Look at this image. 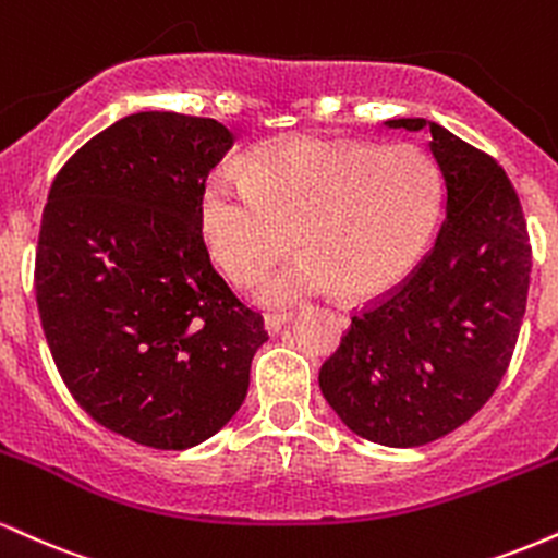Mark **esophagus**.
Segmentation results:
<instances>
[{
  "mask_svg": "<svg viewBox=\"0 0 558 558\" xmlns=\"http://www.w3.org/2000/svg\"><path fill=\"white\" fill-rule=\"evenodd\" d=\"M288 323H291V315H265V328L270 336H278Z\"/></svg>",
  "mask_w": 558,
  "mask_h": 558,
  "instance_id": "1",
  "label": "esophagus"
}]
</instances>
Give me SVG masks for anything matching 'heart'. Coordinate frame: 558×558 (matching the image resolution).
Instances as JSON below:
<instances>
[{"label": "heart", "instance_id": "b5f03b06", "mask_svg": "<svg viewBox=\"0 0 558 558\" xmlns=\"http://www.w3.org/2000/svg\"><path fill=\"white\" fill-rule=\"evenodd\" d=\"M440 170L420 146L299 138L226 168L202 198L217 265L252 286L291 246L301 248L259 286L275 310L345 291L373 296L407 275L440 215Z\"/></svg>", "mask_w": 558, "mask_h": 558}]
</instances>
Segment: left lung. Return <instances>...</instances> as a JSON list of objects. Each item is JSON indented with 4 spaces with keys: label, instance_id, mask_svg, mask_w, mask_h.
<instances>
[{
    "label": "left lung",
    "instance_id": "1",
    "mask_svg": "<svg viewBox=\"0 0 558 558\" xmlns=\"http://www.w3.org/2000/svg\"><path fill=\"white\" fill-rule=\"evenodd\" d=\"M386 128L430 133L446 220L409 278L354 312L319 388L351 433L412 448L457 430L498 388L522 328L533 248L496 159L425 118Z\"/></svg>",
    "mask_w": 558,
    "mask_h": 558
}]
</instances>
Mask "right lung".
I'll use <instances>...</instances> for the list:
<instances>
[{
  "label": "right lung",
  "mask_w": 558,
  "mask_h": 558,
  "mask_svg": "<svg viewBox=\"0 0 558 558\" xmlns=\"http://www.w3.org/2000/svg\"><path fill=\"white\" fill-rule=\"evenodd\" d=\"M233 133L209 118L136 112L57 172L36 248V304L57 369L88 417L181 451L241 409L265 319L213 267L209 170Z\"/></svg>",
  "instance_id": "1"
}]
</instances>
